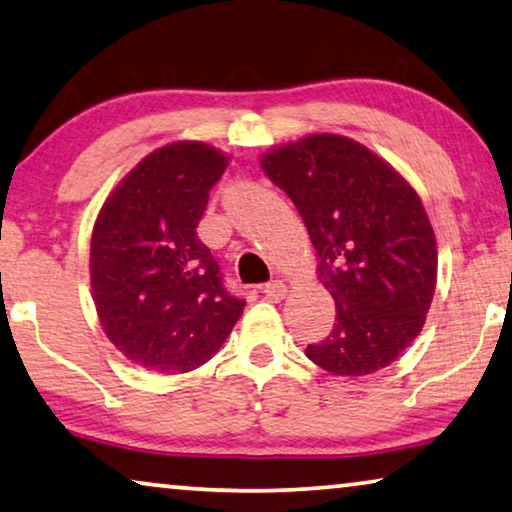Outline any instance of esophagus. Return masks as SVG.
I'll use <instances>...</instances> for the list:
<instances>
[{"label": "esophagus", "instance_id": "34e87169", "mask_svg": "<svg viewBox=\"0 0 512 512\" xmlns=\"http://www.w3.org/2000/svg\"><path fill=\"white\" fill-rule=\"evenodd\" d=\"M264 294H266V299H271V301H282L287 296V285L282 280L266 282Z\"/></svg>", "mask_w": 512, "mask_h": 512}]
</instances>
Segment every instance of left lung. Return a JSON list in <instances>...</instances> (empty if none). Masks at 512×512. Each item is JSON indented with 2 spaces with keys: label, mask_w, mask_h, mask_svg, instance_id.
I'll return each mask as SVG.
<instances>
[{
  "label": "left lung",
  "mask_w": 512,
  "mask_h": 512,
  "mask_svg": "<svg viewBox=\"0 0 512 512\" xmlns=\"http://www.w3.org/2000/svg\"><path fill=\"white\" fill-rule=\"evenodd\" d=\"M299 209L335 324L305 356L338 377L372 375L418 338L437 285V239L414 186L352 137L312 133L259 158Z\"/></svg>",
  "instance_id": "left-lung-1"
}]
</instances>
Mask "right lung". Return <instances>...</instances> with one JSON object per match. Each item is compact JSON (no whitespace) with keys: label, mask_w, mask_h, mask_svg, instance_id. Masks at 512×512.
Masks as SVG:
<instances>
[{"label":"right lung","mask_w":512,"mask_h":512,"mask_svg":"<svg viewBox=\"0 0 512 512\" xmlns=\"http://www.w3.org/2000/svg\"><path fill=\"white\" fill-rule=\"evenodd\" d=\"M230 163L207 142L144 156L114 186L91 232L89 280L108 340L160 375L200 368L243 315L218 262L197 239L209 190Z\"/></svg>","instance_id":"add662e5"}]
</instances>
